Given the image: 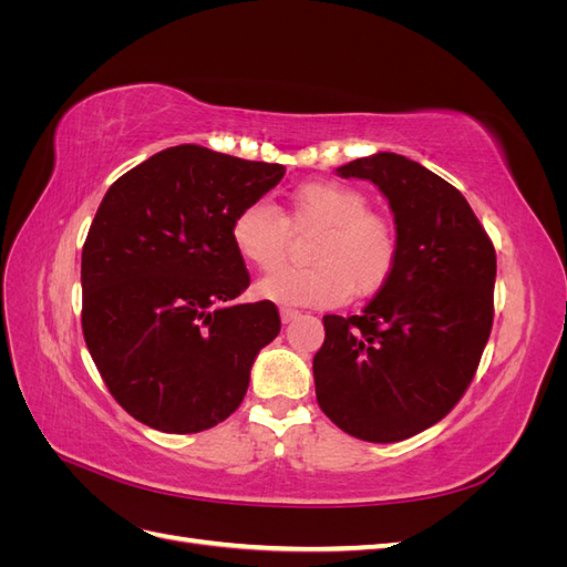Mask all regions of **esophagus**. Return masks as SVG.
Instances as JSON below:
<instances>
[{"mask_svg": "<svg viewBox=\"0 0 567 567\" xmlns=\"http://www.w3.org/2000/svg\"><path fill=\"white\" fill-rule=\"evenodd\" d=\"M300 312L298 310H290V307H281V321L284 323H290L293 319H298Z\"/></svg>", "mask_w": 567, "mask_h": 567, "instance_id": "1", "label": "esophagus"}]
</instances>
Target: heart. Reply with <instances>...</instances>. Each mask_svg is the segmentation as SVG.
I'll list each match as a JSON object with an SVG mask.
<instances>
[{"label":"heart","instance_id":"heart-1","mask_svg":"<svg viewBox=\"0 0 567 567\" xmlns=\"http://www.w3.org/2000/svg\"><path fill=\"white\" fill-rule=\"evenodd\" d=\"M288 225L319 229L307 252L312 267H288L257 284V296L288 307H333L383 288L398 265L400 236L392 221L369 210L359 188L307 182L288 196L286 217L265 203L246 205L231 219V244L250 267L277 269L288 250Z\"/></svg>","mask_w":567,"mask_h":567}]
</instances>
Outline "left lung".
Returning a JSON list of instances; mask_svg holds the SVG:
<instances>
[{"label":"left lung","instance_id":"obj_1","mask_svg":"<svg viewBox=\"0 0 567 567\" xmlns=\"http://www.w3.org/2000/svg\"><path fill=\"white\" fill-rule=\"evenodd\" d=\"M338 175L381 188L400 255L362 315L323 317L317 402L352 437L400 442L442 421L471 385L492 331L496 252L458 188L421 163L381 151Z\"/></svg>","mask_w":567,"mask_h":567}]
</instances>
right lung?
<instances>
[{
  "label": "right lung",
  "instance_id": "right-lung-1",
  "mask_svg": "<svg viewBox=\"0 0 567 567\" xmlns=\"http://www.w3.org/2000/svg\"><path fill=\"white\" fill-rule=\"evenodd\" d=\"M286 173L196 144L165 148L111 184L82 248V333L130 416L200 433L244 402L257 352L279 336L250 284L231 219Z\"/></svg>",
  "mask_w": 567,
  "mask_h": 567
}]
</instances>
